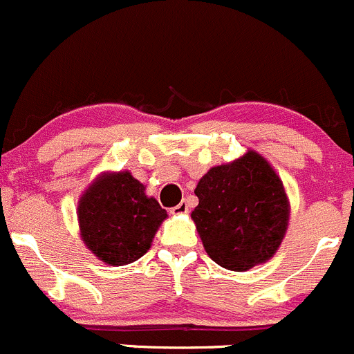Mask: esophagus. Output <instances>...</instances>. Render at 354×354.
Segmentation results:
<instances>
[{
  "instance_id": "obj_1",
  "label": "esophagus",
  "mask_w": 354,
  "mask_h": 354,
  "mask_svg": "<svg viewBox=\"0 0 354 354\" xmlns=\"http://www.w3.org/2000/svg\"><path fill=\"white\" fill-rule=\"evenodd\" d=\"M189 211V206H187V203L185 201H182V203H178L177 206H174L172 209H170V213L172 214H185Z\"/></svg>"
}]
</instances>
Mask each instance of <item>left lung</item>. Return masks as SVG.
<instances>
[{
    "mask_svg": "<svg viewBox=\"0 0 354 354\" xmlns=\"http://www.w3.org/2000/svg\"><path fill=\"white\" fill-rule=\"evenodd\" d=\"M194 194L199 204L191 218L216 264L247 271L274 256L285 239L290 203L264 156L249 150L227 165L213 167Z\"/></svg>",
    "mask_w": 354,
    "mask_h": 354,
    "instance_id": "1",
    "label": "left lung"
}]
</instances>
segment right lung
Instances as JSON below:
<instances>
[{
    "mask_svg": "<svg viewBox=\"0 0 354 354\" xmlns=\"http://www.w3.org/2000/svg\"><path fill=\"white\" fill-rule=\"evenodd\" d=\"M165 218L167 211L127 170L98 176L78 201L80 235L109 266H126L145 256Z\"/></svg>",
    "mask_w": 354,
    "mask_h": 354,
    "instance_id": "1",
    "label": "right lung"
}]
</instances>
